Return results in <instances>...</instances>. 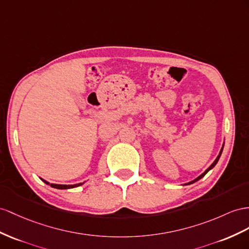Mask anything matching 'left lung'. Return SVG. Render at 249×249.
<instances>
[{
	"instance_id": "1",
	"label": "left lung",
	"mask_w": 249,
	"mask_h": 249,
	"mask_svg": "<svg viewBox=\"0 0 249 249\" xmlns=\"http://www.w3.org/2000/svg\"><path fill=\"white\" fill-rule=\"evenodd\" d=\"M223 148H224V143H223V145H222V148H221V150H220V152H219V155H218V157H216L215 158V160L213 161V163L212 164V165H210V166L205 170V171H204V173L202 174V175H200L199 177H197V178H196V179L195 180H193V181H190V182H188V183H186V184H184V185H189V184H193V183H195V182H196V181H199L200 179H202V178L204 177V176H205L207 173H208V171L210 170V169H213L214 166H215V165H216V163H218V161H219V159H220V157H221V155H222V151H223Z\"/></svg>"
}]
</instances>
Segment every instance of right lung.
<instances>
[{"mask_svg":"<svg viewBox=\"0 0 249 249\" xmlns=\"http://www.w3.org/2000/svg\"><path fill=\"white\" fill-rule=\"evenodd\" d=\"M42 181H43L44 183H46L47 185H50L52 187L56 188V189H69V188H74V187L81 186V185H83V184H84V182H83V183L73 184V185H63V184H50L49 182H47V181H45V180H43V179H42Z\"/></svg>","mask_w":249,"mask_h":249,"instance_id":"right-lung-1","label":"right lung"}]
</instances>
